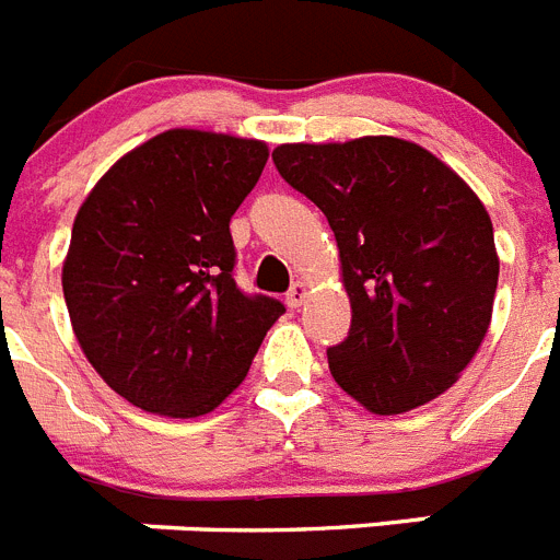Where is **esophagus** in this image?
<instances>
[{
	"label": "esophagus",
	"instance_id": "obj_1",
	"mask_svg": "<svg viewBox=\"0 0 560 560\" xmlns=\"http://www.w3.org/2000/svg\"><path fill=\"white\" fill-rule=\"evenodd\" d=\"M305 300H308V285H305V283H294V285H291L289 296H285V303H289V308H300V305H305Z\"/></svg>",
	"mask_w": 560,
	"mask_h": 560
}]
</instances>
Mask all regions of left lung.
<instances>
[{
    "label": "left lung",
    "instance_id": "left-lung-1",
    "mask_svg": "<svg viewBox=\"0 0 560 560\" xmlns=\"http://www.w3.org/2000/svg\"><path fill=\"white\" fill-rule=\"evenodd\" d=\"M271 160L325 212L339 246L353 319L348 339L328 348L336 384L375 415L446 393L488 334L499 280L477 192L398 137L289 142Z\"/></svg>",
    "mask_w": 560,
    "mask_h": 560
}]
</instances>
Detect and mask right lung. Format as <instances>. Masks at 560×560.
<instances>
[{
  "label": "right lung",
  "instance_id": "obj_1",
  "mask_svg": "<svg viewBox=\"0 0 560 560\" xmlns=\"http://www.w3.org/2000/svg\"><path fill=\"white\" fill-rule=\"evenodd\" d=\"M266 160L260 140L171 128L114 162L78 210L61 275L69 319L89 364L133 407L212 412L285 311L232 277L230 219Z\"/></svg>",
  "mask_w": 560,
  "mask_h": 560
}]
</instances>
